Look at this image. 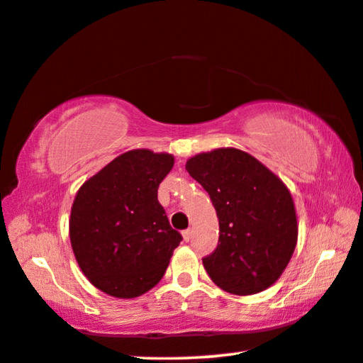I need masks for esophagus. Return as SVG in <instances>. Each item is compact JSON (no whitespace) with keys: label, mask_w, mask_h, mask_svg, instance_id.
<instances>
[{"label":"esophagus","mask_w":363,"mask_h":363,"mask_svg":"<svg viewBox=\"0 0 363 363\" xmlns=\"http://www.w3.org/2000/svg\"><path fill=\"white\" fill-rule=\"evenodd\" d=\"M182 238H184V240H186V242H189V240L192 239V231H191V229H186V231L182 233Z\"/></svg>","instance_id":"34e87169"}]
</instances>
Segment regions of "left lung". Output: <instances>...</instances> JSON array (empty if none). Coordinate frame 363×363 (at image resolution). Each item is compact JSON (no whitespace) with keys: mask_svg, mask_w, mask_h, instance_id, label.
<instances>
[{"mask_svg":"<svg viewBox=\"0 0 363 363\" xmlns=\"http://www.w3.org/2000/svg\"><path fill=\"white\" fill-rule=\"evenodd\" d=\"M186 169L208 192L220 221L216 250L203 258L213 283L235 296L268 289L297 245V215L286 184L252 155L216 148Z\"/></svg>","mask_w":363,"mask_h":363,"instance_id":"left-lung-1","label":"left lung"}]
</instances>
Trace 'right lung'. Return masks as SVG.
Wrapping results in <instances>:
<instances>
[{
    "label": "right lung",
    "instance_id": "obj_1",
    "mask_svg": "<svg viewBox=\"0 0 363 363\" xmlns=\"http://www.w3.org/2000/svg\"><path fill=\"white\" fill-rule=\"evenodd\" d=\"M174 166L147 148L114 158L74 199L69 238L82 273L108 296L134 298L160 283L182 235L169 226L158 186Z\"/></svg>",
    "mask_w": 363,
    "mask_h": 363
}]
</instances>
